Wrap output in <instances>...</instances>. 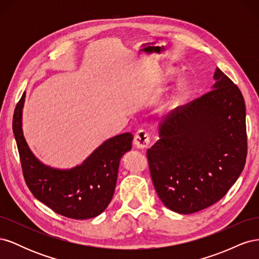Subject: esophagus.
I'll return each instance as SVG.
<instances>
[{
    "instance_id": "1",
    "label": "esophagus",
    "mask_w": 259,
    "mask_h": 259,
    "mask_svg": "<svg viewBox=\"0 0 259 259\" xmlns=\"http://www.w3.org/2000/svg\"><path fill=\"white\" fill-rule=\"evenodd\" d=\"M150 144V135L144 130L138 131L134 137V145L137 149H146Z\"/></svg>"
}]
</instances>
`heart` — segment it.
I'll return each instance as SVG.
<instances>
[{
    "instance_id": "b5f03b06",
    "label": "heart",
    "mask_w": 259,
    "mask_h": 259,
    "mask_svg": "<svg viewBox=\"0 0 259 259\" xmlns=\"http://www.w3.org/2000/svg\"><path fill=\"white\" fill-rule=\"evenodd\" d=\"M174 70H167V74L169 76L174 75ZM191 95V84L186 81L182 80L179 81L175 86L173 91H171L170 94V98H169V103L173 106H182L187 103V100L189 99Z\"/></svg>"
}]
</instances>
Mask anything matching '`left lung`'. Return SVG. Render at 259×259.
<instances>
[{
	"label": "left lung",
	"instance_id": "1",
	"mask_svg": "<svg viewBox=\"0 0 259 259\" xmlns=\"http://www.w3.org/2000/svg\"><path fill=\"white\" fill-rule=\"evenodd\" d=\"M210 92L159 124L147 156L159 198L170 210L191 214L221 200L245 165V103L216 67Z\"/></svg>",
	"mask_w": 259,
	"mask_h": 259
}]
</instances>
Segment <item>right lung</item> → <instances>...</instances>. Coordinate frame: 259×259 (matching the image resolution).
<instances>
[{"instance_id":"add662e5","label":"right lung","mask_w":259,"mask_h":259,"mask_svg":"<svg viewBox=\"0 0 259 259\" xmlns=\"http://www.w3.org/2000/svg\"><path fill=\"white\" fill-rule=\"evenodd\" d=\"M26 93L16 106L13 132L22 173L34 197L55 213L73 219L96 217L111 202L122 156L131 151V133L107 139L81 164L71 168L46 165L31 151L22 132V110Z\"/></svg>"}]
</instances>
